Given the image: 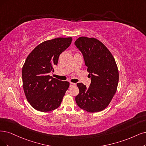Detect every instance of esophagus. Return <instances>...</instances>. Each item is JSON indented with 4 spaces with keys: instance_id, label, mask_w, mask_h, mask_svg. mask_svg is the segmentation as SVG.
<instances>
[{
    "instance_id": "1",
    "label": "esophagus",
    "mask_w": 146,
    "mask_h": 146,
    "mask_svg": "<svg viewBox=\"0 0 146 146\" xmlns=\"http://www.w3.org/2000/svg\"><path fill=\"white\" fill-rule=\"evenodd\" d=\"M76 83H73V82H70V87H73V86H76Z\"/></svg>"
}]
</instances>
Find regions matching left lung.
<instances>
[{
    "mask_svg": "<svg viewBox=\"0 0 146 146\" xmlns=\"http://www.w3.org/2000/svg\"><path fill=\"white\" fill-rule=\"evenodd\" d=\"M74 44L81 52L91 82L90 87L78 83L79 93L75 98L78 106L96 112L109 105L117 88L118 70L114 58L101 41L94 38L79 37Z\"/></svg>",
    "mask_w": 146,
    "mask_h": 146,
    "instance_id": "obj_1",
    "label": "left lung"
}]
</instances>
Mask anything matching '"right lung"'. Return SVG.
Listing matches in <instances>:
<instances>
[{
    "instance_id": "add662e5",
    "label": "right lung",
    "mask_w": 146,
    "mask_h": 146,
    "mask_svg": "<svg viewBox=\"0 0 146 146\" xmlns=\"http://www.w3.org/2000/svg\"><path fill=\"white\" fill-rule=\"evenodd\" d=\"M72 37L56 38L38 45L27 57L22 68L23 87L30 105L37 111L48 112L61 105L70 83L53 78L60 54L71 44Z\"/></svg>"
}]
</instances>
